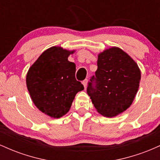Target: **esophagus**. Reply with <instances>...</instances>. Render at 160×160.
Masks as SVG:
<instances>
[{"label":"esophagus","instance_id":"obj_1","mask_svg":"<svg viewBox=\"0 0 160 160\" xmlns=\"http://www.w3.org/2000/svg\"><path fill=\"white\" fill-rule=\"evenodd\" d=\"M87 82H88V80H87V79H86V80H84L83 81H82V85H83V86H84V88H86V86H87Z\"/></svg>","mask_w":160,"mask_h":160}]
</instances>
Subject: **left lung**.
Segmentation results:
<instances>
[{"label": "left lung", "instance_id": "1", "mask_svg": "<svg viewBox=\"0 0 160 160\" xmlns=\"http://www.w3.org/2000/svg\"><path fill=\"white\" fill-rule=\"evenodd\" d=\"M98 69L87 91L97 111L107 117L120 114L132 103L141 80L138 66L118 47L98 55Z\"/></svg>", "mask_w": 160, "mask_h": 160}]
</instances>
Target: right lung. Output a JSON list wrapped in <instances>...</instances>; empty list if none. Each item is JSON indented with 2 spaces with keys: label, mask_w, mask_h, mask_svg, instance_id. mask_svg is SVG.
I'll return each instance as SVG.
<instances>
[{
  "label": "right lung",
  "mask_w": 160,
  "mask_h": 160,
  "mask_svg": "<svg viewBox=\"0 0 160 160\" xmlns=\"http://www.w3.org/2000/svg\"><path fill=\"white\" fill-rule=\"evenodd\" d=\"M68 51L52 47L44 51L28 71V90L35 106L45 114L60 118L84 87L75 78L76 65L68 60Z\"/></svg>",
  "instance_id": "obj_1"
}]
</instances>
